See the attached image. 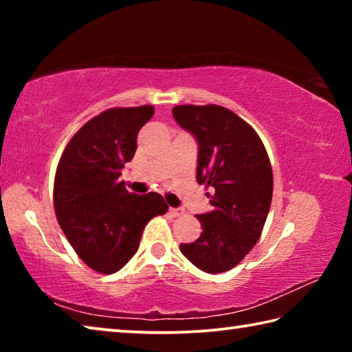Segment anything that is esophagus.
Wrapping results in <instances>:
<instances>
[{
  "label": "esophagus",
  "instance_id": "34e87169",
  "mask_svg": "<svg viewBox=\"0 0 352 352\" xmlns=\"http://www.w3.org/2000/svg\"><path fill=\"white\" fill-rule=\"evenodd\" d=\"M169 212H170V216L180 217L182 214L184 212V210H182V208H169Z\"/></svg>",
  "mask_w": 352,
  "mask_h": 352
}]
</instances>
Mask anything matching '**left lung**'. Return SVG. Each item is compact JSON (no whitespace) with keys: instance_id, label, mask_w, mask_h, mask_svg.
<instances>
[{"instance_id":"8db88e82","label":"left lung","mask_w":352,"mask_h":352,"mask_svg":"<svg viewBox=\"0 0 352 352\" xmlns=\"http://www.w3.org/2000/svg\"><path fill=\"white\" fill-rule=\"evenodd\" d=\"M175 121L199 142L197 182L212 211L197 216L200 237L180 243L197 269L223 273L236 267L259 241L270 210L273 172L259 135L220 105H175Z\"/></svg>"}]
</instances>
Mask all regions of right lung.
<instances>
[{"label": "right lung", "instance_id": "right-lung-1", "mask_svg": "<svg viewBox=\"0 0 352 352\" xmlns=\"http://www.w3.org/2000/svg\"><path fill=\"white\" fill-rule=\"evenodd\" d=\"M153 111V105H141L99 113L77 130L57 164V222L77 256L102 275L133 258L148 220L169 208L160 194H132L119 182Z\"/></svg>", "mask_w": 352, "mask_h": 352}]
</instances>
